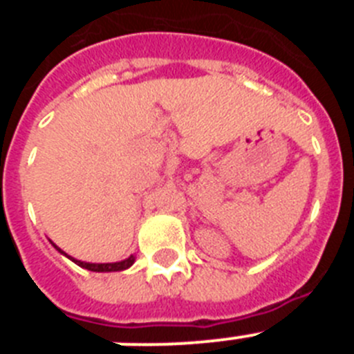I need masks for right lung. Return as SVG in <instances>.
<instances>
[{
	"label": "right lung",
	"instance_id": "1",
	"mask_svg": "<svg viewBox=\"0 0 354 354\" xmlns=\"http://www.w3.org/2000/svg\"><path fill=\"white\" fill-rule=\"evenodd\" d=\"M53 246H55L56 250L60 253H64L65 257L71 259L72 262H76L77 266H81V268H84V270L88 271H95V273H109V271H124L127 270V268H131V266L134 264V255H131L129 259H126V261H120V262H108V264H92V262H83V261H77V259H72L71 255H67L65 252H62L58 246L55 245V243H51Z\"/></svg>",
	"mask_w": 354,
	"mask_h": 354
}]
</instances>
